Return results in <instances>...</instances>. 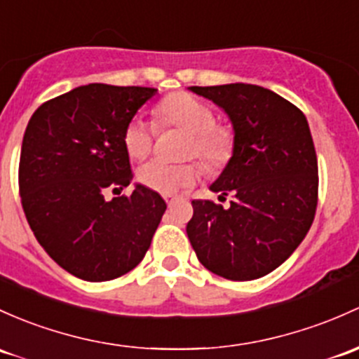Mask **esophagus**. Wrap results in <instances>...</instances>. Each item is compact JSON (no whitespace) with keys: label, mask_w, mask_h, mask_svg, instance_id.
<instances>
[{"label":"esophagus","mask_w":359,"mask_h":359,"mask_svg":"<svg viewBox=\"0 0 359 359\" xmlns=\"http://www.w3.org/2000/svg\"><path fill=\"white\" fill-rule=\"evenodd\" d=\"M163 199H165V201H167V205H173V203H175L177 199H180V196H177V194H165Z\"/></svg>","instance_id":"esophagus-1"}]
</instances>
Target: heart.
I'll list each match as a JSON object with an SVG mask.
<instances>
[{"label": "heart", "instance_id": "heart-1", "mask_svg": "<svg viewBox=\"0 0 359 359\" xmlns=\"http://www.w3.org/2000/svg\"><path fill=\"white\" fill-rule=\"evenodd\" d=\"M161 127H177L189 134L184 156L199 158L210 172L225 168L236 153V134L227 126L217 123V113L208 103L189 93H172L154 108ZM123 148L132 160H144L154 144V127L135 116L123 130ZM201 175L198 163L170 165L149 161L139 168L137 180L151 191L172 194L191 187Z\"/></svg>", "mask_w": 359, "mask_h": 359}]
</instances>
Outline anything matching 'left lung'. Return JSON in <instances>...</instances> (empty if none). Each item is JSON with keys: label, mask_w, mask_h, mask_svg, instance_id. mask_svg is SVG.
<instances>
[{"label": "left lung", "mask_w": 359, "mask_h": 359, "mask_svg": "<svg viewBox=\"0 0 359 359\" xmlns=\"http://www.w3.org/2000/svg\"><path fill=\"white\" fill-rule=\"evenodd\" d=\"M224 108L236 153L210 189L233 194L230 208L194 199L187 236L205 269L229 280H255L301 244L318 205V161L304 113L252 84L192 86Z\"/></svg>", "instance_id": "left-lung-1"}]
</instances>
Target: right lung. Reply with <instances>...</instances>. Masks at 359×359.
<instances>
[{
  "instance_id": "obj_1",
  "label": "right lung",
  "mask_w": 359,
  "mask_h": 359,
  "mask_svg": "<svg viewBox=\"0 0 359 359\" xmlns=\"http://www.w3.org/2000/svg\"><path fill=\"white\" fill-rule=\"evenodd\" d=\"M156 89L89 84L41 104L30 116L18 163L22 208L37 243L82 280H113L139 265L167 210L137 184L123 130Z\"/></svg>"
}]
</instances>
